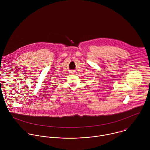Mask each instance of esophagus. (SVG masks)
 <instances>
[{"label":"esophagus","instance_id":"1","mask_svg":"<svg viewBox=\"0 0 150 150\" xmlns=\"http://www.w3.org/2000/svg\"><path fill=\"white\" fill-rule=\"evenodd\" d=\"M69 73H70V74H74V71H73V70H70Z\"/></svg>","mask_w":150,"mask_h":150}]
</instances>
